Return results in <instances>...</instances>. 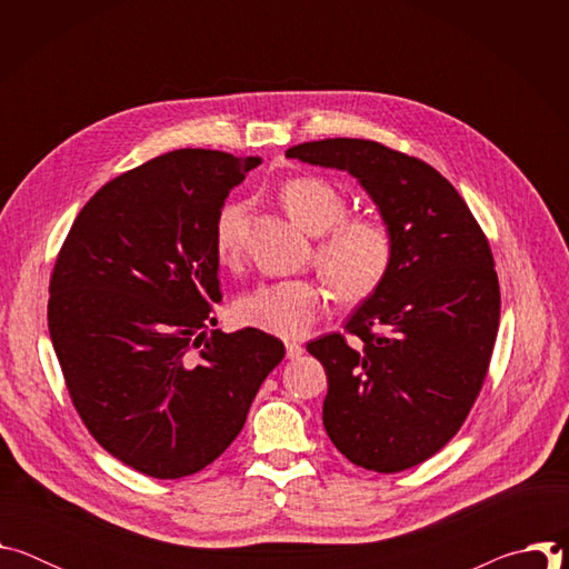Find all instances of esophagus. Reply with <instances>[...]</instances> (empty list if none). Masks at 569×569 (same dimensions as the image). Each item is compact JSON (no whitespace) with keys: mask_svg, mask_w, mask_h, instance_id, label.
<instances>
[{"mask_svg":"<svg viewBox=\"0 0 569 569\" xmlns=\"http://www.w3.org/2000/svg\"><path fill=\"white\" fill-rule=\"evenodd\" d=\"M301 353H303V347H301V345H297V342H286V358H288V360H297V358H301Z\"/></svg>","mask_w":569,"mask_h":569,"instance_id":"1","label":"esophagus"}]
</instances>
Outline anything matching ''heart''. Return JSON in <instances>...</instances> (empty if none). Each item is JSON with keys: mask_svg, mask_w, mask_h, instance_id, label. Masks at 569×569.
Here are the masks:
<instances>
[{"mask_svg": "<svg viewBox=\"0 0 569 569\" xmlns=\"http://www.w3.org/2000/svg\"><path fill=\"white\" fill-rule=\"evenodd\" d=\"M279 198L290 218L312 236H323L317 248V263L333 290L358 301L369 297L387 277L393 242L389 229L376 218H347V198L319 178L288 180ZM248 207L227 204L216 220V254L231 263L240 250V224ZM323 290L308 279L261 283L236 303L242 323L279 338L306 336L321 310Z\"/></svg>", "mask_w": 569, "mask_h": 569, "instance_id": "b5f03b06", "label": "heart"}]
</instances>
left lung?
<instances>
[{"instance_id": "left-lung-1", "label": "left lung", "mask_w": 569, "mask_h": 569, "mask_svg": "<svg viewBox=\"0 0 569 569\" xmlns=\"http://www.w3.org/2000/svg\"><path fill=\"white\" fill-rule=\"evenodd\" d=\"M347 171L376 204L393 257L345 331L306 345L329 380L321 421L336 448L376 472L412 468L466 421L489 369L500 286L489 240L457 189L426 161L369 139L286 150Z\"/></svg>"}]
</instances>
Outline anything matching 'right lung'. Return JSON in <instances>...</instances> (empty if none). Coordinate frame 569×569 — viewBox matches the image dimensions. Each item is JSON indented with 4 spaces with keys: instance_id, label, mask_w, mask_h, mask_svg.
<instances>
[{
    "instance_id": "obj_1",
    "label": "right lung",
    "mask_w": 569,
    "mask_h": 569,
    "mask_svg": "<svg viewBox=\"0 0 569 569\" xmlns=\"http://www.w3.org/2000/svg\"><path fill=\"white\" fill-rule=\"evenodd\" d=\"M261 157L180 148L114 178L76 216L49 283V333L92 437L157 479L193 475L246 426L283 360L259 329L211 331L216 220Z\"/></svg>"
}]
</instances>
